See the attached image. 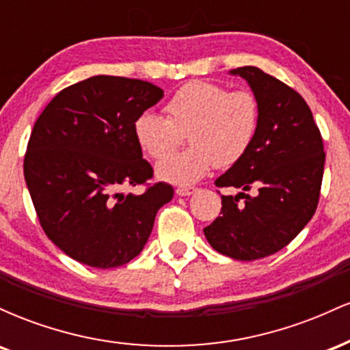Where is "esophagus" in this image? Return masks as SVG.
<instances>
[{"mask_svg": "<svg viewBox=\"0 0 350 350\" xmlns=\"http://www.w3.org/2000/svg\"><path fill=\"white\" fill-rule=\"evenodd\" d=\"M196 192V187H178L176 189V194L180 196V198H186V196H191Z\"/></svg>", "mask_w": 350, "mask_h": 350, "instance_id": "esophagus-1", "label": "esophagus"}]
</instances>
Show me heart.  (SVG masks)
<instances>
[{
    "mask_svg": "<svg viewBox=\"0 0 350 350\" xmlns=\"http://www.w3.org/2000/svg\"><path fill=\"white\" fill-rule=\"evenodd\" d=\"M166 116L144 110L135 118L133 135L144 154L159 159L188 130L191 146L156 166L159 179L192 184L217 164L228 167L243 158L260 126V103L252 92H228L212 82H189L172 95Z\"/></svg>",
    "mask_w": 350,
    "mask_h": 350,
    "instance_id": "heart-1",
    "label": "heart"
}]
</instances>
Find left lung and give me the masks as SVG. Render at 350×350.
<instances>
[{"label": "left lung", "mask_w": 350, "mask_h": 350, "mask_svg": "<svg viewBox=\"0 0 350 350\" xmlns=\"http://www.w3.org/2000/svg\"><path fill=\"white\" fill-rule=\"evenodd\" d=\"M230 74L247 80L258 100L260 126L247 154L217 178V187L240 192L222 196L220 215L204 235L222 255L252 262L286 247L312 219L326 154L298 92L258 67H239Z\"/></svg>", "instance_id": "left-lung-1"}]
</instances>
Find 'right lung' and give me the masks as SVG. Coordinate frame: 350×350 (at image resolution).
<instances>
[{
    "mask_svg": "<svg viewBox=\"0 0 350 350\" xmlns=\"http://www.w3.org/2000/svg\"><path fill=\"white\" fill-rule=\"evenodd\" d=\"M163 95L144 80L95 75L59 92L36 122L24 179L44 232L70 258L102 270L128 263L172 199L164 183L120 191L152 178L133 123Z\"/></svg>",
    "mask_w": 350,
    "mask_h": 350,
    "instance_id": "obj_1",
    "label": "right lung"
}]
</instances>
